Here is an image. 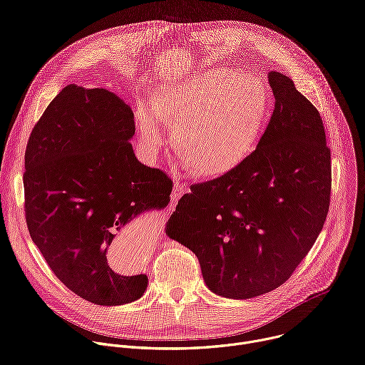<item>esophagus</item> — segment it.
I'll use <instances>...</instances> for the list:
<instances>
[{"mask_svg": "<svg viewBox=\"0 0 365 365\" xmlns=\"http://www.w3.org/2000/svg\"><path fill=\"white\" fill-rule=\"evenodd\" d=\"M187 190V186L185 183H180V182H176L175 186H173V190H172V200H179L180 196Z\"/></svg>", "mask_w": 365, "mask_h": 365, "instance_id": "34e87169", "label": "esophagus"}]
</instances>
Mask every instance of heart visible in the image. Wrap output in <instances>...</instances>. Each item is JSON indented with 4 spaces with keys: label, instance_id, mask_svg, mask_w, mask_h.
<instances>
[{
    "label": "heart",
    "instance_id": "b5f03b06",
    "mask_svg": "<svg viewBox=\"0 0 365 365\" xmlns=\"http://www.w3.org/2000/svg\"><path fill=\"white\" fill-rule=\"evenodd\" d=\"M267 93L255 75L210 68L162 89L154 107L135 110L138 140L155 154L166 143L165 124L182 160L200 175H220L240 165L262 134Z\"/></svg>",
    "mask_w": 365,
    "mask_h": 365
}]
</instances>
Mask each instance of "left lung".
Here are the masks:
<instances>
[{"label": "left lung", "mask_w": 365, "mask_h": 365, "mask_svg": "<svg viewBox=\"0 0 365 365\" xmlns=\"http://www.w3.org/2000/svg\"><path fill=\"white\" fill-rule=\"evenodd\" d=\"M269 83L274 110L255 150L225 175L192 185L169 232L195 252L207 289L228 299L282 286L315 244L329 210L331 150L322 118L290 78L273 71Z\"/></svg>", "instance_id": "8db88e82"}]
</instances>
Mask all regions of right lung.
Returning <instances> with one entry per match:
<instances>
[{"label": "right lung", "instance_id": "obj_1", "mask_svg": "<svg viewBox=\"0 0 365 365\" xmlns=\"http://www.w3.org/2000/svg\"><path fill=\"white\" fill-rule=\"evenodd\" d=\"M130 106L102 89L65 86L34 125L24 155L30 237L55 276L82 299H140L147 276H121L107 259L117 232L170 202L173 182L135 158Z\"/></svg>", "mask_w": 365, "mask_h": 365}]
</instances>
